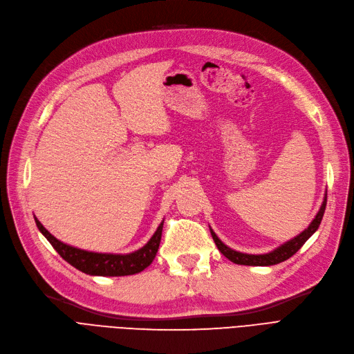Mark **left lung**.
I'll list each match as a JSON object with an SVG mask.
<instances>
[{
	"label": "left lung",
	"instance_id": "8db88e82",
	"mask_svg": "<svg viewBox=\"0 0 354 354\" xmlns=\"http://www.w3.org/2000/svg\"><path fill=\"white\" fill-rule=\"evenodd\" d=\"M325 207H326V195L324 197V203L319 208L318 214L315 216V218L312 220V223L308 226V229H305L302 233L297 234L296 238L290 239L289 242L283 243L281 246L276 248V250L268 252V254H263V255H252V254H243V252H238L234 250H230L229 246H226L223 242H221L217 234L213 232V229H210L212 236L218 248V251L223 254L227 259H230L232 263L239 264V266H258V267H267V266H276L283 263V261L289 259L290 257H293L300 248L304 246V243L315 233L321 225V220L324 217L325 213Z\"/></svg>",
	"mask_w": 354,
	"mask_h": 354
}]
</instances>
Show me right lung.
Returning <instances> with one entry per match:
<instances>
[{
  "label": "right lung",
  "instance_id": "obj_1",
  "mask_svg": "<svg viewBox=\"0 0 354 354\" xmlns=\"http://www.w3.org/2000/svg\"><path fill=\"white\" fill-rule=\"evenodd\" d=\"M37 229L42 232L44 236L54 246V250L67 261L68 264L80 270L88 276H104V277H118V276H131L147 268L159 250L160 239H162V229L163 223L157 227L151 239L144 245L141 250L131 252V254H97L78 250V248L62 243L57 238L42 226L41 221L35 217Z\"/></svg>",
  "mask_w": 354,
  "mask_h": 354
}]
</instances>
